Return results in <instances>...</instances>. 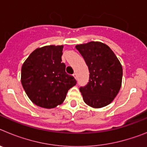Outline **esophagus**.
Wrapping results in <instances>:
<instances>
[{"label":"esophagus","mask_w":147,"mask_h":147,"mask_svg":"<svg viewBox=\"0 0 147 147\" xmlns=\"http://www.w3.org/2000/svg\"><path fill=\"white\" fill-rule=\"evenodd\" d=\"M73 76H74V77L75 79H76H76H77V75H76V73H74V74H73Z\"/></svg>","instance_id":"obj_1"}]
</instances>
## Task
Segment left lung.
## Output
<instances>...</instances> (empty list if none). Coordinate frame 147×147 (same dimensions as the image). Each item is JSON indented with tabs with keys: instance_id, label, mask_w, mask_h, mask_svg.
Returning a JSON list of instances; mask_svg holds the SVG:
<instances>
[{
	"instance_id": "8db88e82",
	"label": "left lung",
	"mask_w": 147,
	"mask_h": 147,
	"mask_svg": "<svg viewBox=\"0 0 147 147\" xmlns=\"http://www.w3.org/2000/svg\"><path fill=\"white\" fill-rule=\"evenodd\" d=\"M76 49L85 59L89 70V82L80 90L84 102L94 108L112 102L121 86L123 70L120 62L107 45L90 42Z\"/></svg>"
}]
</instances>
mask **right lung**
Masks as SVG:
<instances>
[{"label":"right lung","mask_w":147,"mask_h":147,"mask_svg":"<svg viewBox=\"0 0 147 147\" xmlns=\"http://www.w3.org/2000/svg\"><path fill=\"white\" fill-rule=\"evenodd\" d=\"M63 45H47L28 56L21 68V83L28 98L44 108H54L64 102L74 86V77L65 72L62 62Z\"/></svg>","instance_id":"1"}]
</instances>
